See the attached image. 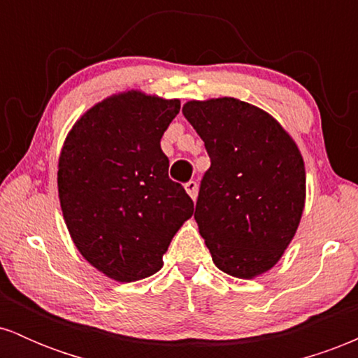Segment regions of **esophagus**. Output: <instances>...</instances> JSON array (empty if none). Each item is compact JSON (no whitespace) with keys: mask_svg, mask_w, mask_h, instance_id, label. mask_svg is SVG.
I'll use <instances>...</instances> for the list:
<instances>
[{"mask_svg":"<svg viewBox=\"0 0 358 358\" xmlns=\"http://www.w3.org/2000/svg\"><path fill=\"white\" fill-rule=\"evenodd\" d=\"M185 190H187L188 195L192 196V200L196 199V193H199V183L195 180H190L188 183H185Z\"/></svg>","mask_w":358,"mask_h":358,"instance_id":"34e87169","label":"esophagus"}]
</instances>
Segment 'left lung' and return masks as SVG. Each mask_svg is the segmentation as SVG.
Instances as JSON below:
<instances>
[{
  "mask_svg": "<svg viewBox=\"0 0 358 358\" xmlns=\"http://www.w3.org/2000/svg\"><path fill=\"white\" fill-rule=\"evenodd\" d=\"M182 113L210 156L195 207L200 236L220 271L256 278L296 234L306 195L303 156L276 119L248 102L190 101Z\"/></svg>",
  "mask_w": 358,
  "mask_h": 358,
  "instance_id": "obj_1",
  "label": "left lung"
}]
</instances>
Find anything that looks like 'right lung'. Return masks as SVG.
<instances>
[{
    "label": "right lung",
    "instance_id": "obj_1",
    "mask_svg": "<svg viewBox=\"0 0 358 358\" xmlns=\"http://www.w3.org/2000/svg\"><path fill=\"white\" fill-rule=\"evenodd\" d=\"M178 110V99L127 90L90 108L62 148L65 224L82 256L110 279L139 281L162 269L171 239L193 215L159 146Z\"/></svg>",
    "mask_w": 358,
    "mask_h": 358
}]
</instances>
